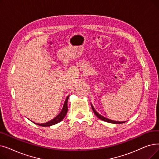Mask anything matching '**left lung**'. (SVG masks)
Returning <instances> with one entry per match:
<instances>
[{
	"instance_id": "8db88e82",
	"label": "left lung",
	"mask_w": 159,
	"mask_h": 159,
	"mask_svg": "<svg viewBox=\"0 0 159 159\" xmlns=\"http://www.w3.org/2000/svg\"><path fill=\"white\" fill-rule=\"evenodd\" d=\"M91 106H92V110H93V111L94 114H95V116H96L97 117H98V118H99V119H101V120H103V121H107V122H108V123H116V124H120V123H124V122H125V121H114V120H112L108 119V118H105V117L102 116L100 115L99 114H98V112H97L95 111V109H94V108L93 107V106H92V105H91Z\"/></svg>"
}]
</instances>
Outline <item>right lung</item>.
Segmentation results:
<instances>
[{
	"mask_svg": "<svg viewBox=\"0 0 159 159\" xmlns=\"http://www.w3.org/2000/svg\"><path fill=\"white\" fill-rule=\"evenodd\" d=\"M68 98H69V96L67 97V98H66V99L65 101L62 110H61V112L56 117V118H54L53 120H52L51 121H49V122H47L45 123H41V124L40 123H38L37 125H40V126H42V127H49V126L54 125V124H57V123H59L60 121H61V120H62L64 118V117L66 116V114L67 112V110H68V108H67Z\"/></svg>",
	"mask_w": 159,
	"mask_h": 159,
	"instance_id": "1",
	"label": "right lung"
}]
</instances>
